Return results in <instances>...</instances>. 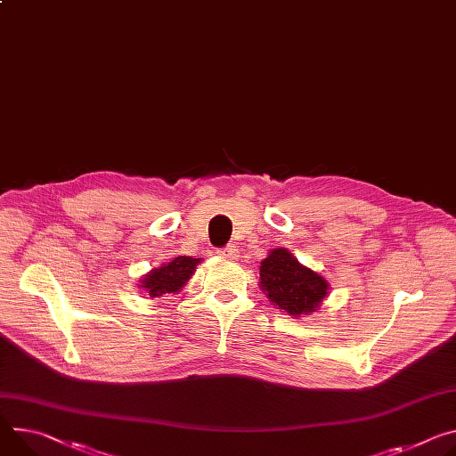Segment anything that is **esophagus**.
<instances>
[{
    "label": "esophagus",
    "mask_w": 456,
    "mask_h": 456,
    "mask_svg": "<svg viewBox=\"0 0 456 456\" xmlns=\"http://www.w3.org/2000/svg\"><path fill=\"white\" fill-rule=\"evenodd\" d=\"M218 255H220L222 258H234V256H236L234 245H227V247H224V249H220V251H218Z\"/></svg>",
    "instance_id": "esophagus-1"
}]
</instances>
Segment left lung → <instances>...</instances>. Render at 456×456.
<instances>
[{
    "label": "left lung",
    "mask_w": 456,
    "mask_h": 456,
    "mask_svg": "<svg viewBox=\"0 0 456 456\" xmlns=\"http://www.w3.org/2000/svg\"><path fill=\"white\" fill-rule=\"evenodd\" d=\"M260 287L274 305L293 316L314 313L329 291L323 276L302 265L283 247L262 260Z\"/></svg>",
    "instance_id": "left-lung-1"
}]
</instances>
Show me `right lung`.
<instances>
[{
    "label": "right lung",
    "instance_id": "1",
    "mask_svg": "<svg viewBox=\"0 0 456 456\" xmlns=\"http://www.w3.org/2000/svg\"><path fill=\"white\" fill-rule=\"evenodd\" d=\"M200 258L191 256H176L167 264H161L159 267L147 273L140 281L142 289L149 293L151 298L163 297L169 293H180L182 287L189 281Z\"/></svg>",
    "mask_w": 456,
    "mask_h": 456
}]
</instances>
